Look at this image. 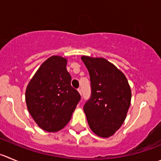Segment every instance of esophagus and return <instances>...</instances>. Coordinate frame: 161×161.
Returning a JSON list of instances; mask_svg holds the SVG:
<instances>
[{
    "label": "esophagus",
    "mask_w": 161,
    "mask_h": 161,
    "mask_svg": "<svg viewBox=\"0 0 161 161\" xmlns=\"http://www.w3.org/2000/svg\"><path fill=\"white\" fill-rule=\"evenodd\" d=\"M78 92H79V93H80V95H81L82 94V90H81V88H78Z\"/></svg>",
    "instance_id": "1"
}]
</instances>
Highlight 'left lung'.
<instances>
[{"label":"left lung","mask_w":161,"mask_h":161,"mask_svg":"<svg viewBox=\"0 0 161 161\" xmlns=\"http://www.w3.org/2000/svg\"><path fill=\"white\" fill-rule=\"evenodd\" d=\"M91 81V96L84 111L92 130L101 137L112 136L125 121L131 90L125 75L103 58L82 56Z\"/></svg>","instance_id":"left-lung-1"}]
</instances>
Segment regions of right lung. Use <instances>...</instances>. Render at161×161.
Here are the masks:
<instances>
[{
  "instance_id": "add662e5",
  "label": "right lung",
  "mask_w": 161,
  "mask_h": 161,
  "mask_svg": "<svg viewBox=\"0 0 161 161\" xmlns=\"http://www.w3.org/2000/svg\"><path fill=\"white\" fill-rule=\"evenodd\" d=\"M67 59L52 56L41 65L29 82L25 99L31 117L41 129L57 132L69 122L80 100L71 86Z\"/></svg>"
}]
</instances>
